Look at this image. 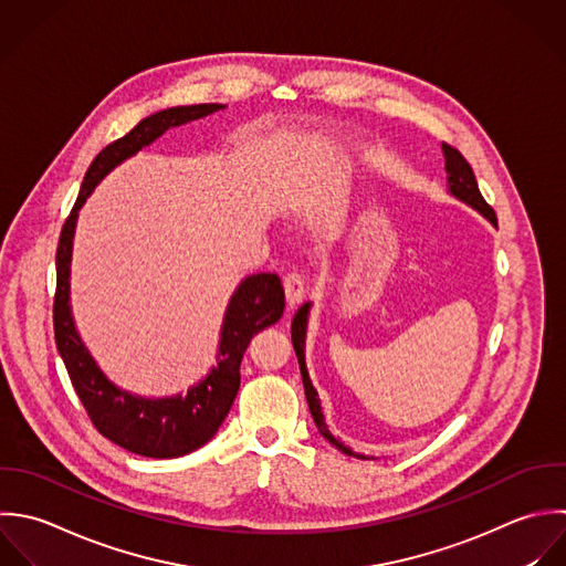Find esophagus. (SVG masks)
I'll return each instance as SVG.
<instances>
[{
	"mask_svg": "<svg viewBox=\"0 0 566 566\" xmlns=\"http://www.w3.org/2000/svg\"><path fill=\"white\" fill-rule=\"evenodd\" d=\"M284 293H286L289 306H295L304 300L306 284H304V277L297 271H291V273L284 275Z\"/></svg>",
	"mask_w": 566,
	"mask_h": 566,
	"instance_id": "34e87169",
	"label": "esophagus"
}]
</instances>
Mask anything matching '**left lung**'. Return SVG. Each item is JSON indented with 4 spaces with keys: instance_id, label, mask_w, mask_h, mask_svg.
Instances as JSON below:
<instances>
[{
    "instance_id": "1",
    "label": "left lung",
    "mask_w": 566,
    "mask_h": 566,
    "mask_svg": "<svg viewBox=\"0 0 566 566\" xmlns=\"http://www.w3.org/2000/svg\"><path fill=\"white\" fill-rule=\"evenodd\" d=\"M443 156H446V171H448V189L452 196H457L459 200L472 205L476 211H481L490 222L496 224V213L494 209L485 202V198L481 196V189H479V182H476V176L472 171V165L465 160V156L443 143ZM308 311H311V304H302L293 317V324H291V337H293V348H295V355H297V361H300V370H302V381H304V392H306V401H308V408H311V415H313V421L319 430V434L335 446L339 452L348 454V457H357V459H364L359 454H355L350 448H346L339 439H335L331 432H328V426L324 423V415H322V406H319V399H317V390L313 388L311 384V377H308V370H306V361H304V342H306V322H308Z\"/></svg>"
}]
</instances>
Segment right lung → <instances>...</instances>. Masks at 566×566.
I'll return each mask as SVG.
<instances>
[{"label":"right lung","instance_id":"1","mask_svg":"<svg viewBox=\"0 0 566 566\" xmlns=\"http://www.w3.org/2000/svg\"><path fill=\"white\" fill-rule=\"evenodd\" d=\"M220 103L167 107L143 118L132 132L98 151L83 176L76 202L65 218L56 247V291L52 304L54 342L92 426L123 450L147 459H176L202 448L222 426L240 388V364L253 335L284 313V289L275 273L249 275L233 293L216 366L187 395L145 399L116 388L81 342L70 313V258L76 211L92 189L125 158L154 143L169 127L185 125L222 109Z\"/></svg>","mask_w":566,"mask_h":566}]
</instances>
